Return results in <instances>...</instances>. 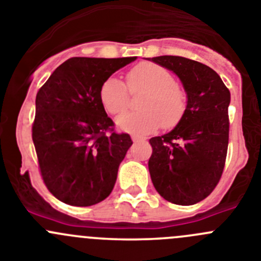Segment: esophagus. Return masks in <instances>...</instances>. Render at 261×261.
<instances>
[{
	"instance_id": "1",
	"label": "esophagus",
	"mask_w": 261,
	"mask_h": 261,
	"mask_svg": "<svg viewBox=\"0 0 261 261\" xmlns=\"http://www.w3.org/2000/svg\"><path fill=\"white\" fill-rule=\"evenodd\" d=\"M131 139H133L134 143H140V142H145L147 139L143 138V136H138V135H133L131 136Z\"/></svg>"
}]
</instances>
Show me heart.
<instances>
[{
    "instance_id": "obj_1",
    "label": "heart",
    "mask_w": 261,
    "mask_h": 261,
    "mask_svg": "<svg viewBox=\"0 0 261 261\" xmlns=\"http://www.w3.org/2000/svg\"><path fill=\"white\" fill-rule=\"evenodd\" d=\"M126 88L121 80L109 77L101 84L99 99L108 113H122L128 106L130 94L144 91L139 100L140 111L127 112L117 118L119 128L135 134H148L164 125L176 126L186 113L188 96L174 74L155 63H140L126 73Z\"/></svg>"
}]
</instances>
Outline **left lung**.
Here are the masks:
<instances>
[{
	"label": "left lung",
	"mask_w": 261,
	"mask_h": 261,
	"mask_svg": "<svg viewBox=\"0 0 261 261\" xmlns=\"http://www.w3.org/2000/svg\"><path fill=\"white\" fill-rule=\"evenodd\" d=\"M152 62L176 73L188 104L174 130L149 139L150 179L166 201L189 206L210 196L223 175L230 92L215 70L196 60L165 55Z\"/></svg>",
	"instance_id": "8db88e82"
}]
</instances>
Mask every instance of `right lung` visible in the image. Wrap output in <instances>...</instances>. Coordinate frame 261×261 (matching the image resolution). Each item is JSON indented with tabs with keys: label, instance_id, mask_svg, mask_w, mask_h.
Listing matches in <instances>:
<instances>
[{
	"label": "right lung",
	"instance_id": "right-lung-1",
	"mask_svg": "<svg viewBox=\"0 0 261 261\" xmlns=\"http://www.w3.org/2000/svg\"><path fill=\"white\" fill-rule=\"evenodd\" d=\"M131 58H70L36 96L32 139L46 188L70 206L86 207L111 194L133 142L116 133L99 99L101 84Z\"/></svg>",
	"mask_w": 261,
	"mask_h": 261
}]
</instances>
